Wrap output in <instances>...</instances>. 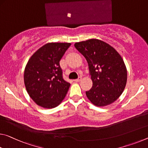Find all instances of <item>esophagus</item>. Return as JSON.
I'll use <instances>...</instances> for the list:
<instances>
[{"label": "esophagus", "mask_w": 148, "mask_h": 148, "mask_svg": "<svg viewBox=\"0 0 148 148\" xmlns=\"http://www.w3.org/2000/svg\"><path fill=\"white\" fill-rule=\"evenodd\" d=\"M81 79H82V77H78V78L74 79V81L76 82H79V81H81Z\"/></svg>", "instance_id": "obj_1"}]
</instances>
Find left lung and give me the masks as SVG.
Instances as JSON below:
<instances>
[{
	"mask_svg": "<svg viewBox=\"0 0 148 148\" xmlns=\"http://www.w3.org/2000/svg\"><path fill=\"white\" fill-rule=\"evenodd\" d=\"M88 62L93 86L86 91L87 97L97 107L111 104L120 97L127 81L123 59L105 42L91 39L74 44Z\"/></svg>",
	"mask_w": 148,
	"mask_h": 148,
	"instance_id": "left-lung-1",
	"label": "left lung"
}]
</instances>
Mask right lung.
<instances>
[{"label":"right lung","instance_id":"1","mask_svg":"<svg viewBox=\"0 0 148 148\" xmlns=\"http://www.w3.org/2000/svg\"><path fill=\"white\" fill-rule=\"evenodd\" d=\"M70 45L47 43L28 60L23 76L25 86L30 97L39 106L56 107L66 95L70 84L63 79L59 62Z\"/></svg>","mask_w":148,"mask_h":148}]
</instances>
